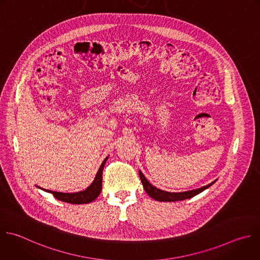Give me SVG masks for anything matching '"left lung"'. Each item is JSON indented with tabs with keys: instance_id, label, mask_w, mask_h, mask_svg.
Here are the masks:
<instances>
[{
	"instance_id": "8db88e82",
	"label": "left lung",
	"mask_w": 260,
	"mask_h": 260,
	"mask_svg": "<svg viewBox=\"0 0 260 260\" xmlns=\"http://www.w3.org/2000/svg\"><path fill=\"white\" fill-rule=\"evenodd\" d=\"M139 175H140V179H141V182L143 184V187H144L146 193L153 199H155L157 201H161V202H174V201H182L185 199H190V198L198 195L199 193L203 192L204 190H206L207 188H209L211 185H213L216 182V181H214L205 187H202V188H199L196 190H192V191L181 192V193H170V192H165L160 189H157L152 184H150L149 181L146 179V177L143 175L142 171H139Z\"/></svg>"
}]
</instances>
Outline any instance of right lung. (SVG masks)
<instances>
[{"instance_id": "right-lung-1", "label": "right lung", "mask_w": 260, "mask_h": 260, "mask_svg": "<svg viewBox=\"0 0 260 260\" xmlns=\"http://www.w3.org/2000/svg\"><path fill=\"white\" fill-rule=\"evenodd\" d=\"M107 159L108 158L104 159V161L102 162L92 185L86 188L84 191H81L78 193H60V192H54V191L45 190V189H42V190L53 194V196L56 199L63 201V202H67V203H71V204L90 203V202L94 201L100 195V193L102 191V174H103V168L105 166Z\"/></svg>"}]
</instances>
